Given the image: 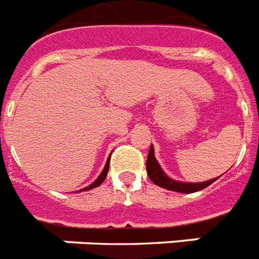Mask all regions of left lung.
<instances>
[{"instance_id":"1","label":"left lung","mask_w":259,"mask_h":259,"mask_svg":"<svg viewBox=\"0 0 259 259\" xmlns=\"http://www.w3.org/2000/svg\"><path fill=\"white\" fill-rule=\"evenodd\" d=\"M147 174L155 185L160 186L163 188H167V190H171V191L177 192H183V194H191V192H196L203 190V188L208 187V186L214 183L218 178L215 179H210L207 182H200V183H185V182H178L174 181L171 178H168L165 175V172L162 169V167L159 165L158 160L155 159L154 155V147H150V152H148V156H147Z\"/></svg>"}]
</instances>
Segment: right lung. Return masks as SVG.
<instances>
[{"instance_id": "add662e5", "label": "right lung", "mask_w": 259, "mask_h": 259, "mask_svg": "<svg viewBox=\"0 0 259 259\" xmlns=\"http://www.w3.org/2000/svg\"><path fill=\"white\" fill-rule=\"evenodd\" d=\"M108 168H109V158H108V160H107V163H105L104 169L101 171V174H100V175H99V178H97L96 181H95L94 183H92V185L88 186V187L80 190V191H88V190H92V188H95V187H99V186H100L101 183L104 182L105 177H107V174H108Z\"/></svg>"}]
</instances>
